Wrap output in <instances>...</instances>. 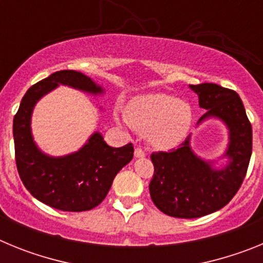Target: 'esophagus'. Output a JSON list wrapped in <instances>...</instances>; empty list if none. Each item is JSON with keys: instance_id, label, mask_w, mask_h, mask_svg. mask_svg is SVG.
Returning <instances> with one entry per match:
<instances>
[{"instance_id": "esophagus-1", "label": "esophagus", "mask_w": 263, "mask_h": 263, "mask_svg": "<svg viewBox=\"0 0 263 263\" xmlns=\"http://www.w3.org/2000/svg\"><path fill=\"white\" fill-rule=\"evenodd\" d=\"M134 157L138 158V159H139V158H145L146 154H145V152H143L142 148L137 147L136 150H134Z\"/></svg>"}]
</instances>
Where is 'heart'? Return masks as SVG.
<instances>
[{"mask_svg":"<svg viewBox=\"0 0 263 263\" xmlns=\"http://www.w3.org/2000/svg\"><path fill=\"white\" fill-rule=\"evenodd\" d=\"M125 117L136 132L146 134L154 148L168 150L183 142L192 125V109L173 95L146 93L126 105Z\"/></svg>","mask_w":263,"mask_h":263,"instance_id":"obj_1","label":"heart"}]
</instances>
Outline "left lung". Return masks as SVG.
<instances>
[{"label":"left lung","instance_id":"1","mask_svg":"<svg viewBox=\"0 0 263 263\" xmlns=\"http://www.w3.org/2000/svg\"><path fill=\"white\" fill-rule=\"evenodd\" d=\"M190 88L206 110L196 126L218 120L228 130V145L220 157L205 159L192 150L190 136L174 152L152 154L150 196L158 210L179 218L201 217L227 205L242 184L252 157V125L240 96L213 83Z\"/></svg>","mask_w":263,"mask_h":263}]
</instances>
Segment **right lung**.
I'll return each mask as SVG.
<instances>
[{"mask_svg": "<svg viewBox=\"0 0 263 263\" xmlns=\"http://www.w3.org/2000/svg\"><path fill=\"white\" fill-rule=\"evenodd\" d=\"M59 85L90 96H104L103 85L72 69L58 71L29 88L13 121L15 162L21 180L42 203L67 212H83L105 199L115 176L133 159L132 143L111 147L103 134L93 132L78 152L60 157L46 154L34 141L31 117L34 108Z\"/></svg>", "mask_w": 263, "mask_h": 263, "instance_id": "1", "label": "right lung"}]
</instances>
